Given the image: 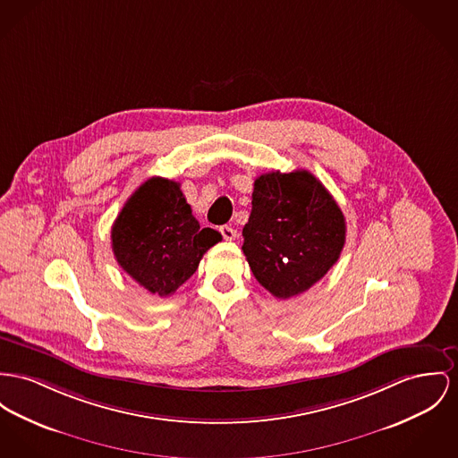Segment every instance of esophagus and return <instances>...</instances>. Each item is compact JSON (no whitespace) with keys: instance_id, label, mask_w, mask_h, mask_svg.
Instances as JSON below:
<instances>
[{"instance_id":"obj_1","label":"esophagus","mask_w":458,"mask_h":458,"mask_svg":"<svg viewBox=\"0 0 458 458\" xmlns=\"http://www.w3.org/2000/svg\"><path fill=\"white\" fill-rule=\"evenodd\" d=\"M220 234H222V238H224L225 242H233V240H236V236H238L236 229H233L231 225H222V227H220Z\"/></svg>"}]
</instances>
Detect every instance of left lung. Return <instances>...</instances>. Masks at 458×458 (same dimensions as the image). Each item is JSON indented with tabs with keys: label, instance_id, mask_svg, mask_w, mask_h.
<instances>
[{
	"label": "left lung",
	"instance_id": "left-lung-1",
	"mask_svg": "<svg viewBox=\"0 0 458 458\" xmlns=\"http://www.w3.org/2000/svg\"><path fill=\"white\" fill-rule=\"evenodd\" d=\"M243 253L277 299L304 293L330 271L345 243V218L310 172H271L253 183Z\"/></svg>",
	"mask_w": 458,
	"mask_h": 458
}]
</instances>
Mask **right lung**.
Instances as JSON below:
<instances>
[{
	"mask_svg": "<svg viewBox=\"0 0 458 458\" xmlns=\"http://www.w3.org/2000/svg\"><path fill=\"white\" fill-rule=\"evenodd\" d=\"M220 240V233L199 227L181 183L161 177L146 181L128 198L111 229L123 271L159 297L175 293Z\"/></svg>",
	"mask_w": 458,
	"mask_h": 458,
	"instance_id": "1",
	"label": "right lung"
}]
</instances>
